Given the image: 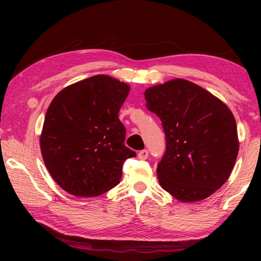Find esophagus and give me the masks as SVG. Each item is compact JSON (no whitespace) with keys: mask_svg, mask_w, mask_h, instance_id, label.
Here are the masks:
<instances>
[{"mask_svg":"<svg viewBox=\"0 0 261 261\" xmlns=\"http://www.w3.org/2000/svg\"><path fill=\"white\" fill-rule=\"evenodd\" d=\"M138 158L140 159V160H145V159L148 158V151L147 149H143V151H140L138 153Z\"/></svg>","mask_w":261,"mask_h":261,"instance_id":"obj_1","label":"esophagus"}]
</instances>
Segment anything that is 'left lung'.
<instances>
[{
    "instance_id": "8db88e82",
    "label": "left lung",
    "mask_w": 261,
    "mask_h": 261,
    "mask_svg": "<svg viewBox=\"0 0 261 261\" xmlns=\"http://www.w3.org/2000/svg\"><path fill=\"white\" fill-rule=\"evenodd\" d=\"M146 107L161 120L166 152L160 185L183 202L210 197L227 182L238 154L236 121L222 101L185 79L145 91Z\"/></svg>"
}]
</instances>
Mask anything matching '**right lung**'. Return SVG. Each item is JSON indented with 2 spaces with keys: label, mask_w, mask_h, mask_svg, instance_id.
I'll return each mask as SVG.
<instances>
[{
  "label": "right lung",
  "mask_w": 261,
  "mask_h": 261,
  "mask_svg": "<svg viewBox=\"0 0 261 261\" xmlns=\"http://www.w3.org/2000/svg\"><path fill=\"white\" fill-rule=\"evenodd\" d=\"M130 86L105 74L65 87L53 99L40 137L48 171L76 197H96L120 183L123 163L136 152L124 145L118 112Z\"/></svg>",
  "instance_id": "right-lung-1"
}]
</instances>
